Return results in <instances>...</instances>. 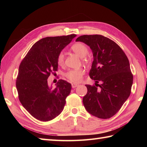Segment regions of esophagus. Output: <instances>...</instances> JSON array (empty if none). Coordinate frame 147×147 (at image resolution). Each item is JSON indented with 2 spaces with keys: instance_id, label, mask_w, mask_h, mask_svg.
Instances as JSON below:
<instances>
[{
  "instance_id": "1",
  "label": "esophagus",
  "mask_w": 147,
  "mask_h": 147,
  "mask_svg": "<svg viewBox=\"0 0 147 147\" xmlns=\"http://www.w3.org/2000/svg\"><path fill=\"white\" fill-rule=\"evenodd\" d=\"M78 85H79L78 84H76V83H72V84H71L72 88H75L76 87H77Z\"/></svg>"
}]
</instances>
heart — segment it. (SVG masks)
Returning <instances> with one entry per match:
<instances>
[{
  "label": "heart",
  "mask_w": 147,
  "mask_h": 147,
  "mask_svg": "<svg viewBox=\"0 0 147 147\" xmlns=\"http://www.w3.org/2000/svg\"><path fill=\"white\" fill-rule=\"evenodd\" d=\"M71 49L74 52L80 57H84L88 54V49L87 46L82 42H77L71 46ZM86 60V58L85 59ZM64 61V55L63 52H60L57 57V62L59 65H62ZM84 74L83 69H70L65 73V76L72 82H79L82 79V76Z\"/></svg>",
  "instance_id": "heart-1"
}]
</instances>
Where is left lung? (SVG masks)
Returning <instances> with one entry per match:
<instances>
[{
	"label": "left lung",
	"mask_w": 147,
	"mask_h": 147,
	"mask_svg": "<svg viewBox=\"0 0 147 147\" xmlns=\"http://www.w3.org/2000/svg\"><path fill=\"white\" fill-rule=\"evenodd\" d=\"M76 41L89 46L93 56L89 76L95 86L85 85L88 92L83 98L84 107L96 117L111 118L131 93L133 76L128 59L116 43L102 35H82Z\"/></svg>",
	"instance_id": "left-lung-1"
}]
</instances>
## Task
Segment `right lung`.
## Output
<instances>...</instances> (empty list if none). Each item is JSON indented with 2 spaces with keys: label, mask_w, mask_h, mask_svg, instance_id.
<instances>
[{
  "label": "right lung",
  "mask_w": 147,
  "mask_h": 147,
  "mask_svg": "<svg viewBox=\"0 0 147 147\" xmlns=\"http://www.w3.org/2000/svg\"><path fill=\"white\" fill-rule=\"evenodd\" d=\"M76 35L45 37L30 49L21 62L16 80L19 99L24 108L36 119L49 121L63 111L71 85L59 80L55 88L47 79L57 70L59 53Z\"/></svg>",
  "instance_id": "right-lung-1"
}]
</instances>
